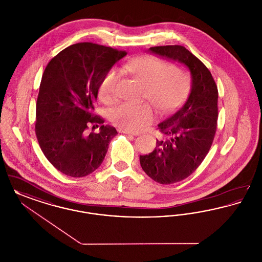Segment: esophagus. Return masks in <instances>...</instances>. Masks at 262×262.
<instances>
[{"instance_id":"1","label":"esophagus","mask_w":262,"mask_h":262,"mask_svg":"<svg viewBox=\"0 0 262 262\" xmlns=\"http://www.w3.org/2000/svg\"><path fill=\"white\" fill-rule=\"evenodd\" d=\"M121 133L125 134V135H132V136H139V133L138 132H132V130H128V129H120Z\"/></svg>"}]
</instances>
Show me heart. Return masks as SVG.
<instances>
[{
    "label": "heart",
    "instance_id": "1",
    "mask_svg": "<svg viewBox=\"0 0 262 262\" xmlns=\"http://www.w3.org/2000/svg\"><path fill=\"white\" fill-rule=\"evenodd\" d=\"M126 70L145 86L144 98L161 113L177 110L187 98L191 77L182 62L168 63L153 55H143L127 62ZM120 73L116 69L108 71L101 79L98 96L105 104H113L118 98ZM113 123L129 130H137L153 123L156 114L148 103L125 102L115 108L110 115Z\"/></svg>",
    "mask_w": 262,
    "mask_h": 262
}]
</instances>
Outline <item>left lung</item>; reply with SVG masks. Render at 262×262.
<instances>
[{"label":"left lung","mask_w":262,"mask_h":262,"mask_svg":"<svg viewBox=\"0 0 262 262\" xmlns=\"http://www.w3.org/2000/svg\"><path fill=\"white\" fill-rule=\"evenodd\" d=\"M149 50L187 66L191 89L185 104L158 125L163 138L149 154L140 155L141 168L155 182L170 185L192 174L211 147L217 128L218 89L206 66L181 45Z\"/></svg>","instance_id":"1"}]
</instances>
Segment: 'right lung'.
I'll use <instances>...</instances> for the list:
<instances>
[{"label": "right lung", "instance_id": "add662e5", "mask_svg": "<svg viewBox=\"0 0 262 262\" xmlns=\"http://www.w3.org/2000/svg\"><path fill=\"white\" fill-rule=\"evenodd\" d=\"M126 55L92 42L76 43L56 55L42 75L35 134L48 161L62 174L80 178L103 162L118 133L94 115L100 81ZM99 125L98 133H88Z\"/></svg>", "mask_w": 262, "mask_h": 262}]
</instances>
